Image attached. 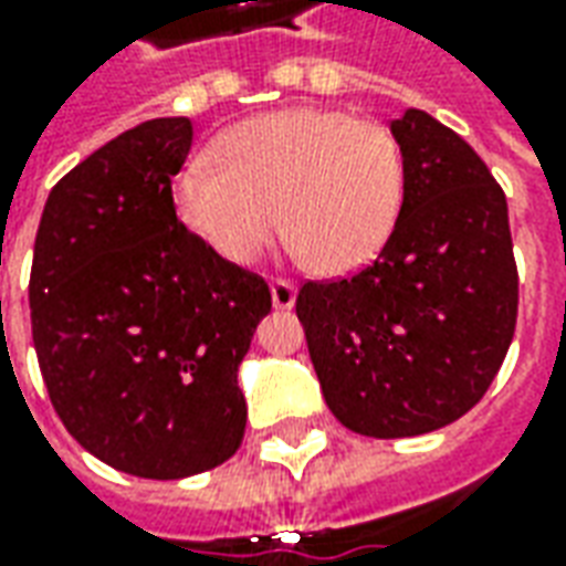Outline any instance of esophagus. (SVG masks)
Wrapping results in <instances>:
<instances>
[{
	"label": "esophagus",
	"mask_w": 566,
	"mask_h": 566,
	"mask_svg": "<svg viewBox=\"0 0 566 566\" xmlns=\"http://www.w3.org/2000/svg\"><path fill=\"white\" fill-rule=\"evenodd\" d=\"M270 294H272V306H275V308H291L296 303L294 282L275 279V282L270 284Z\"/></svg>",
	"instance_id": "34e87169"
}]
</instances>
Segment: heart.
Wrapping results in <instances>:
<instances>
[{
  "mask_svg": "<svg viewBox=\"0 0 566 566\" xmlns=\"http://www.w3.org/2000/svg\"><path fill=\"white\" fill-rule=\"evenodd\" d=\"M175 181L193 235L248 266L279 230L324 275L364 270L391 242L406 199L403 148L379 120L282 108L242 120Z\"/></svg>",
  "mask_w": 566,
  "mask_h": 566,
  "instance_id": "heart-1",
  "label": "heart"
}]
</instances>
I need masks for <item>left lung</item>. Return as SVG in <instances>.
Listing matches in <instances>:
<instances>
[{
	"label": "left lung",
	"mask_w": 566,
	"mask_h": 566,
	"mask_svg": "<svg viewBox=\"0 0 566 566\" xmlns=\"http://www.w3.org/2000/svg\"><path fill=\"white\" fill-rule=\"evenodd\" d=\"M391 133L406 160L391 242L352 279L296 294L331 412L376 439L467 416L497 376L518 315L510 211L482 157L418 108Z\"/></svg>",
	"instance_id": "obj_1"
}]
</instances>
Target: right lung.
<instances>
[{
  "mask_svg": "<svg viewBox=\"0 0 566 566\" xmlns=\"http://www.w3.org/2000/svg\"><path fill=\"white\" fill-rule=\"evenodd\" d=\"M190 142L187 117H157L93 150L51 190L32 254V345L56 416L93 458L142 479L233 458L239 364L272 308L260 275L175 214Z\"/></svg>",
  "mask_w": 566,
  "mask_h": 566,
  "instance_id": "1",
  "label": "right lung"
}]
</instances>
